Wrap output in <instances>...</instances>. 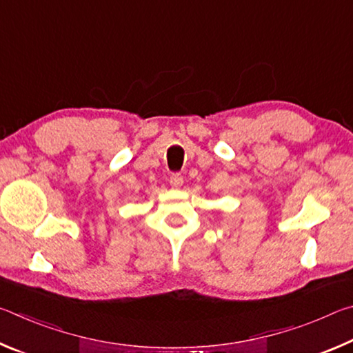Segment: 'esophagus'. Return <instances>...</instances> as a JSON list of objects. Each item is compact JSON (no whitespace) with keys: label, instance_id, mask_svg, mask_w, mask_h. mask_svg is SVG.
I'll use <instances>...</instances> for the list:
<instances>
[{"label":"esophagus","instance_id":"obj_1","mask_svg":"<svg viewBox=\"0 0 353 353\" xmlns=\"http://www.w3.org/2000/svg\"><path fill=\"white\" fill-rule=\"evenodd\" d=\"M170 183H171V187L179 188L183 183V176L181 174V172H172V174L170 176Z\"/></svg>","mask_w":353,"mask_h":353}]
</instances>
